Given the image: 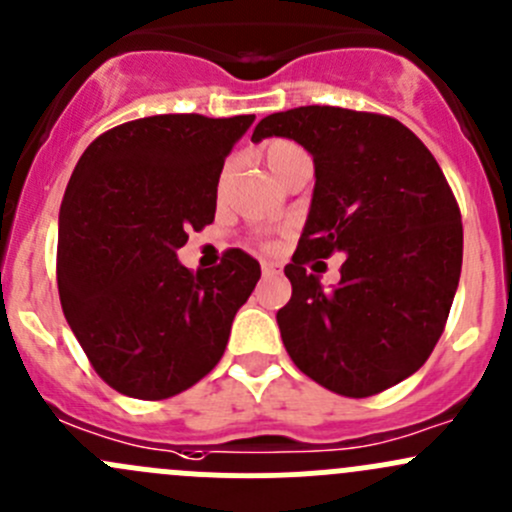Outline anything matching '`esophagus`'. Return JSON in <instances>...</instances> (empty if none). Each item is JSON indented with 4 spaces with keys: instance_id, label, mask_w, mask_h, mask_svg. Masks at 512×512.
Listing matches in <instances>:
<instances>
[{
    "instance_id": "1",
    "label": "esophagus",
    "mask_w": 512,
    "mask_h": 512,
    "mask_svg": "<svg viewBox=\"0 0 512 512\" xmlns=\"http://www.w3.org/2000/svg\"><path fill=\"white\" fill-rule=\"evenodd\" d=\"M280 275V265H275V262H262V277H277Z\"/></svg>"
}]
</instances>
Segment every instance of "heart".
I'll return each mask as SVG.
<instances>
[{
  "label": "heart",
  "mask_w": 512,
  "mask_h": 512,
  "mask_svg": "<svg viewBox=\"0 0 512 512\" xmlns=\"http://www.w3.org/2000/svg\"><path fill=\"white\" fill-rule=\"evenodd\" d=\"M260 156H262V160H265L267 168H270L272 173L280 178V175H285V170L289 168V165H294L297 160L307 158V153H304L297 143L277 138V141H267L265 146L260 148Z\"/></svg>",
  "instance_id": "b5f03b06"
}]
</instances>
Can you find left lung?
I'll return each instance as SVG.
<instances>
[{"label": "left lung", "mask_w": 512, "mask_h": 512, "mask_svg": "<svg viewBox=\"0 0 512 512\" xmlns=\"http://www.w3.org/2000/svg\"><path fill=\"white\" fill-rule=\"evenodd\" d=\"M289 138L314 160V193L285 267L292 299L277 312L299 371L364 399L423 366L446 327L463 262L461 210L426 146L396 118L299 106L257 123L252 141ZM343 280L324 288V256Z\"/></svg>", "instance_id": "1"}]
</instances>
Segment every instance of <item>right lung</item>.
<instances>
[{"label":"right lung","mask_w":512,"mask_h":512,"mask_svg":"<svg viewBox=\"0 0 512 512\" xmlns=\"http://www.w3.org/2000/svg\"><path fill=\"white\" fill-rule=\"evenodd\" d=\"M255 116L163 113L111 128L84 151L59 210L64 317L96 374L143 401L198 384L230 339L260 262L225 252L190 272L175 252L215 220L227 153Z\"/></svg>","instance_id":"obj_1"}]
</instances>
